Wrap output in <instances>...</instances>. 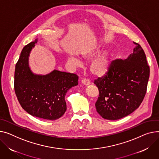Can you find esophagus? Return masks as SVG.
Segmentation results:
<instances>
[{"label": "esophagus", "instance_id": "obj_1", "mask_svg": "<svg viewBox=\"0 0 159 159\" xmlns=\"http://www.w3.org/2000/svg\"><path fill=\"white\" fill-rule=\"evenodd\" d=\"M82 83L83 84H84V85L88 86V85H89V84H91V82H90V80L88 79H86L85 78V79H83L82 80Z\"/></svg>", "mask_w": 159, "mask_h": 159}]
</instances>
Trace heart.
Instances as JSON below:
<instances>
[{"label":"heart","mask_w":159,"mask_h":159,"mask_svg":"<svg viewBox=\"0 0 159 159\" xmlns=\"http://www.w3.org/2000/svg\"><path fill=\"white\" fill-rule=\"evenodd\" d=\"M102 52V50H97L91 52L86 54L85 57L88 59H92L98 56ZM69 60L73 65H79L80 64V61L75 57H70ZM112 65V59L108 56H102L94 60L91 65V71L94 75L97 77H102L109 73Z\"/></svg>","instance_id":"heart-1"}]
</instances>
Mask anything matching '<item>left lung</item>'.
Returning a JSON list of instances; mask_svg holds the SVG:
<instances>
[{"label": "left lung", "mask_w": 159, "mask_h": 159, "mask_svg": "<svg viewBox=\"0 0 159 159\" xmlns=\"http://www.w3.org/2000/svg\"><path fill=\"white\" fill-rule=\"evenodd\" d=\"M134 43L136 46L127 59L113 60L107 75L94 81L99 91L95 106L104 119L125 117L138 108L144 98L150 67L141 45Z\"/></svg>", "instance_id": "1"}]
</instances>
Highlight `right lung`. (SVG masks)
Segmentation results:
<instances>
[{
	"label": "right lung",
	"instance_id": "obj_1",
	"mask_svg": "<svg viewBox=\"0 0 159 159\" xmlns=\"http://www.w3.org/2000/svg\"><path fill=\"white\" fill-rule=\"evenodd\" d=\"M38 39L25 45L16 62L14 88L22 107L34 117L48 120L59 119L66 111L65 95L78 84L75 73L54 70L46 75H34L28 58Z\"/></svg>",
	"mask_w": 159,
	"mask_h": 159
}]
</instances>
